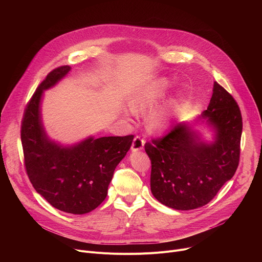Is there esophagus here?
<instances>
[{
  "label": "esophagus",
  "instance_id": "esophagus-1",
  "mask_svg": "<svg viewBox=\"0 0 262 262\" xmlns=\"http://www.w3.org/2000/svg\"><path fill=\"white\" fill-rule=\"evenodd\" d=\"M144 143H145V141L143 138H141L140 136H136L134 141H133V144H132V150L133 152H136V150L142 149L144 146Z\"/></svg>",
  "mask_w": 262,
  "mask_h": 262
}]
</instances>
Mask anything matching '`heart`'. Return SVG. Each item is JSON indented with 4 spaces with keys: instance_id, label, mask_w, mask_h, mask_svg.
<instances>
[{
    "instance_id": "b5f03b06",
    "label": "heart",
    "mask_w": 262,
    "mask_h": 262,
    "mask_svg": "<svg viewBox=\"0 0 262 262\" xmlns=\"http://www.w3.org/2000/svg\"><path fill=\"white\" fill-rule=\"evenodd\" d=\"M171 87V80L168 77H160L148 84L135 90L129 96L128 105L132 112L142 113L154 106ZM181 99L178 96L171 98L163 105L153 110L147 117V123L150 129L162 130L167 128L174 120Z\"/></svg>"
}]
</instances>
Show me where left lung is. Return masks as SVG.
<instances>
[{
  "mask_svg": "<svg viewBox=\"0 0 262 262\" xmlns=\"http://www.w3.org/2000/svg\"><path fill=\"white\" fill-rule=\"evenodd\" d=\"M202 119L215 132L211 143L181 122L144 145L152 162L150 190L170 208L190 210L208 204L238 168L242 116L232 95L216 81Z\"/></svg>",
  "mask_w": 262,
  "mask_h": 262,
  "instance_id": "left-lung-1",
  "label": "left lung"
}]
</instances>
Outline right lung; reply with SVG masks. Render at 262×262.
<instances>
[{"label": "right lung", "mask_w": 262, "mask_h": 262, "mask_svg": "<svg viewBox=\"0 0 262 262\" xmlns=\"http://www.w3.org/2000/svg\"><path fill=\"white\" fill-rule=\"evenodd\" d=\"M70 69H54L38 86L24 110L21 142L26 173L35 190L53 207L82 214L94 210L106 199L115 169L130 148L134 136L89 137L68 147L48 138L41 122V96Z\"/></svg>", "instance_id": "1"}]
</instances>
